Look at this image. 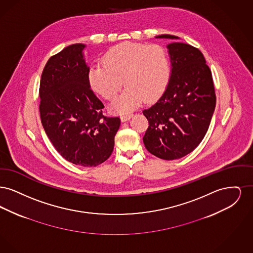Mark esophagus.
<instances>
[{"instance_id":"esophagus-1","label":"esophagus","mask_w":253,"mask_h":253,"mask_svg":"<svg viewBox=\"0 0 253 253\" xmlns=\"http://www.w3.org/2000/svg\"><path fill=\"white\" fill-rule=\"evenodd\" d=\"M132 116H133V115H132V113H125V114H122L121 117V121L124 122V121H129V120L132 118Z\"/></svg>"}]
</instances>
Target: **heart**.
<instances>
[{"label":"heart","instance_id":"heart-1","mask_svg":"<svg viewBox=\"0 0 253 253\" xmlns=\"http://www.w3.org/2000/svg\"><path fill=\"white\" fill-rule=\"evenodd\" d=\"M170 75L166 50L158 44L123 42L104 54L102 64L89 68L87 79L91 88L107 100L118 96L114 102L117 111H127L147 101L156 100L165 91Z\"/></svg>","mask_w":253,"mask_h":253}]
</instances>
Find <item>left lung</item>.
<instances>
[{"label": "left lung", "mask_w": 253, "mask_h": 253, "mask_svg": "<svg viewBox=\"0 0 253 253\" xmlns=\"http://www.w3.org/2000/svg\"><path fill=\"white\" fill-rule=\"evenodd\" d=\"M159 39L177 40L172 35ZM171 70L160 98L143 111L149 127L143 136L154 156L173 160L187 156L200 144L211 121L216 96L211 71L200 50L183 42L167 45Z\"/></svg>", "instance_id": "obj_1"}]
</instances>
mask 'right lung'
Instances as JSON below:
<instances>
[{
    "instance_id": "right-lung-1",
    "label": "right lung",
    "mask_w": 253,
    "mask_h": 253,
    "mask_svg": "<svg viewBox=\"0 0 253 253\" xmlns=\"http://www.w3.org/2000/svg\"><path fill=\"white\" fill-rule=\"evenodd\" d=\"M84 44L75 43L46 62L40 84V114L50 141L73 164L95 167L113 153L119 117H105L91 90Z\"/></svg>"
}]
</instances>
